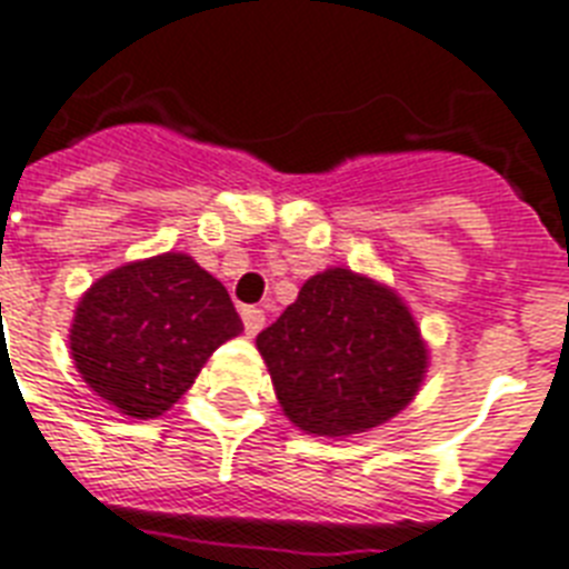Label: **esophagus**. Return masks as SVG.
Here are the masks:
<instances>
[{
    "instance_id": "obj_1",
    "label": "esophagus",
    "mask_w": 569,
    "mask_h": 569,
    "mask_svg": "<svg viewBox=\"0 0 569 569\" xmlns=\"http://www.w3.org/2000/svg\"><path fill=\"white\" fill-rule=\"evenodd\" d=\"M241 321H244V333H248V337H257L259 330L266 328V312L259 310V307H244V310H241Z\"/></svg>"
}]
</instances>
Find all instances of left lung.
Listing matches in <instances>:
<instances>
[{
  "label": "left lung",
  "instance_id": "obj_1",
  "mask_svg": "<svg viewBox=\"0 0 569 569\" xmlns=\"http://www.w3.org/2000/svg\"><path fill=\"white\" fill-rule=\"evenodd\" d=\"M257 348L283 413L319 437L392 419L416 396L428 360L401 298L348 268L310 277Z\"/></svg>",
  "mask_w": 569,
  "mask_h": 569
}]
</instances>
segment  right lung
I'll list each match as a JSON object with an SVG mask.
<instances>
[{
  "label": "right lung",
  "instance_id": "obj_1",
  "mask_svg": "<svg viewBox=\"0 0 569 569\" xmlns=\"http://www.w3.org/2000/svg\"><path fill=\"white\" fill-rule=\"evenodd\" d=\"M241 319L230 295L186 253L129 262L84 292L70 351L84 383L138 419L162 416Z\"/></svg>",
  "mask_w": 569,
  "mask_h": 569
}]
</instances>
